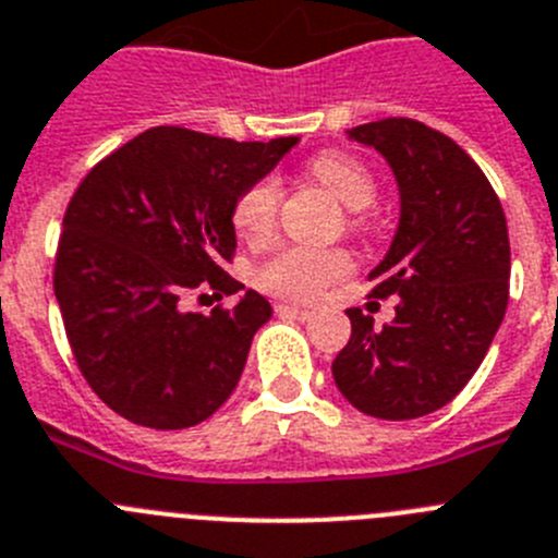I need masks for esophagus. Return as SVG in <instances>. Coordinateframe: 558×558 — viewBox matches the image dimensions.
Masks as SVG:
<instances>
[{
    "instance_id": "obj_1",
    "label": "esophagus",
    "mask_w": 558,
    "mask_h": 558,
    "mask_svg": "<svg viewBox=\"0 0 558 558\" xmlns=\"http://www.w3.org/2000/svg\"><path fill=\"white\" fill-rule=\"evenodd\" d=\"M275 311H278L280 316H294V319H303V323L314 316V311L300 308V305H291V303H278V305H275Z\"/></svg>"
}]
</instances>
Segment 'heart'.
I'll return each mask as SVG.
<instances>
[{
    "label": "heart",
    "instance_id": "heart-1",
    "mask_svg": "<svg viewBox=\"0 0 558 558\" xmlns=\"http://www.w3.org/2000/svg\"><path fill=\"white\" fill-rule=\"evenodd\" d=\"M311 178L325 185L344 208L364 210L375 203L378 183L373 172L359 158L348 153H319L308 160ZM280 208L278 180L264 178L253 183L242 197L235 199L233 225L247 242L260 244L275 233ZM353 228H361L364 219L353 214ZM353 269V255L348 250H316L303 244H289L278 250L260 267V289L272 291L286 300H316L330 283L341 280Z\"/></svg>",
    "mask_w": 558,
    "mask_h": 558
}]
</instances>
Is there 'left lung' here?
Segmentation results:
<instances>
[{
  "label": "left lung",
  "mask_w": 558,
  "mask_h": 558,
  "mask_svg": "<svg viewBox=\"0 0 558 558\" xmlns=\"http://www.w3.org/2000/svg\"><path fill=\"white\" fill-rule=\"evenodd\" d=\"M389 160L400 225L369 272L373 298L398 294L395 319L350 308L353 333L333 361L339 391L378 420H414L448 405L473 378L509 305L511 250L498 194L450 135L389 117L350 130Z\"/></svg>",
  "instance_id": "1"
}]
</instances>
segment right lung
I'll return each mask as SVG.
<instances>
[{"label":"right lung","instance_id":"right-lung-1","mask_svg":"<svg viewBox=\"0 0 558 558\" xmlns=\"http://www.w3.org/2000/svg\"><path fill=\"white\" fill-rule=\"evenodd\" d=\"M294 144L153 128L77 185L54 255V298L80 373L119 416L192 428L233 395L272 305L258 291L210 314L185 300L244 289L222 269L235 255V199Z\"/></svg>","mask_w":558,"mask_h":558}]
</instances>
